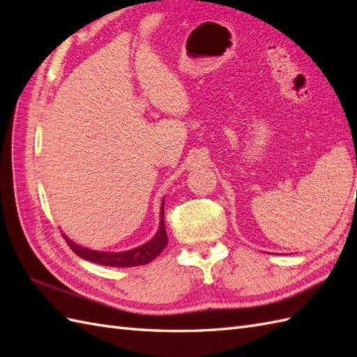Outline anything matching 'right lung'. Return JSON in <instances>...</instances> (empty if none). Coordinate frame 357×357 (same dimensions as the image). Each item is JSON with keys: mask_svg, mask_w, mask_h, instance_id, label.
I'll use <instances>...</instances> for the list:
<instances>
[{"mask_svg": "<svg viewBox=\"0 0 357 357\" xmlns=\"http://www.w3.org/2000/svg\"><path fill=\"white\" fill-rule=\"evenodd\" d=\"M63 238H66L67 244L71 247V250L80 256L84 261H89L93 264H100L104 266H138V265H146L149 262H152L153 259L164 250L165 245L168 244L167 238V231H165V225H164V202H162L160 207V223H159V231L153 236L152 240L147 241L146 244L139 245L137 248H132V250L128 252H121V253H107V252H95L89 250V248H84L79 244L73 243L66 234H62Z\"/></svg>", "mask_w": 357, "mask_h": 357, "instance_id": "obj_1", "label": "right lung"}]
</instances>
